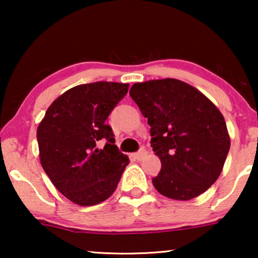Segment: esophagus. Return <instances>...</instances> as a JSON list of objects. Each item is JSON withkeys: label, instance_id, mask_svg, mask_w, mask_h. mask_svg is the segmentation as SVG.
Segmentation results:
<instances>
[{"label": "esophagus", "instance_id": "34e87169", "mask_svg": "<svg viewBox=\"0 0 258 258\" xmlns=\"http://www.w3.org/2000/svg\"><path fill=\"white\" fill-rule=\"evenodd\" d=\"M146 155H147V151H146V150H144V149H140L135 155H134V156H135V160L141 161V160H143V157L146 156Z\"/></svg>", "mask_w": 258, "mask_h": 258}]
</instances>
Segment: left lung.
Listing matches in <instances>:
<instances>
[{
    "instance_id": "left-lung-1",
    "label": "left lung",
    "mask_w": 258,
    "mask_h": 258,
    "mask_svg": "<svg viewBox=\"0 0 258 258\" xmlns=\"http://www.w3.org/2000/svg\"><path fill=\"white\" fill-rule=\"evenodd\" d=\"M150 125L162 167L153 184L172 200L195 199L216 182L230 149L224 117L213 102L175 79L135 83L129 91Z\"/></svg>"
}]
</instances>
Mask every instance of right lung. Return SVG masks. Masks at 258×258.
I'll list each match as a JSON object with an SVG mask.
<instances>
[{
  "mask_svg": "<svg viewBox=\"0 0 258 258\" xmlns=\"http://www.w3.org/2000/svg\"><path fill=\"white\" fill-rule=\"evenodd\" d=\"M128 89V83L117 82L74 87L52 102L38 125L42 168L74 203L89 207L110 197L129 163L105 123ZM100 142H106L102 150Z\"/></svg>",
  "mask_w": 258,
  "mask_h": 258,
  "instance_id": "1",
  "label": "right lung"
}]
</instances>
